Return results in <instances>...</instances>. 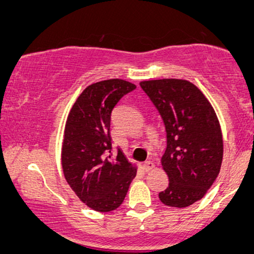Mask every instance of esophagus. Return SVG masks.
Masks as SVG:
<instances>
[{
	"instance_id": "esophagus-1",
	"label": "esophagus",
	"mask_w": 254,
	"mask_h": 254,
	"mask_svg": "<svg viewBox=\"0 0 254 254\" xmlns=\"http://www.w3.org/2000/svg\"><path fill=\"white\" fill-rule=\"evenodd\" d=\"M154 168V162L151 161H145L143 164V170L144 172H149Z\"/></svg>"
}]
</instances>
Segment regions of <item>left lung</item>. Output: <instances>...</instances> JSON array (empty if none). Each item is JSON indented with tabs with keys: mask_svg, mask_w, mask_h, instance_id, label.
<instances>
[{
	"mask_svg": "<svg viewBox=\"0 0 254 254\" xmlns=\"http://www.w3.org/2000/svg\"><path fill=\"white\" fill-rule=\"evenodd\" d=\"M139 86L159 111L167 136L161 164L170 184L159 198L168 206L186 208L206 193L220 173L223 141L216 113L186 80L162 78Z\"/></svg>",
	"mask_w": 254,
	"mask_h": 254,
	"instance_id": "left-lung-1",
	"label": "left lung"
}]
</instances>
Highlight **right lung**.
Masks as SVG:
<instances>
[{
  "instance_id": "1",
  "label": "right lung",
  "mask_w": 254,
  "mask_h": 254,
  "mask_svg": "<svg viewBox=\"0 0 254 254\" xmlns=\"http://www.w3.org/2000/svg\"><path fill=\"white\" fill-rule=\"evenodd\" d=\"M136 88L112 78L93 83L81 93L66 119L62 167L66 183L93 210L106 212L123 203L136 167L118 148L112 154L111 113L118 101Z\"/></svg>"
}]
</instances>
